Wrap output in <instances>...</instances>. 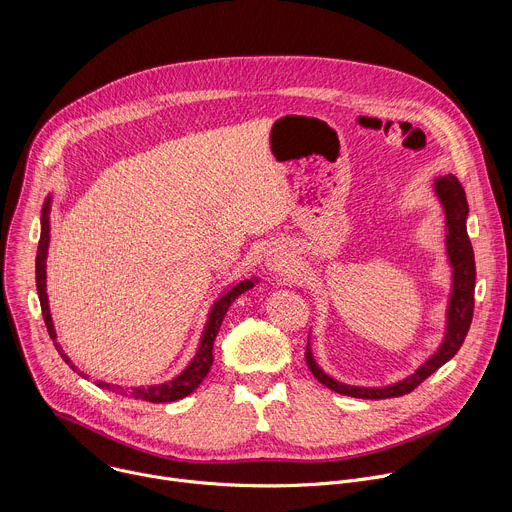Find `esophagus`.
Listing matches in <instances>:
<instances>
[{
	"label": "esophagus",
	"instance_id": "1",
	"mask_svg": "<svg viewBox=\"0 0 512 512\" xmlns=\"http://www.w3.org/2000/svg\"><path fill=\"white\" fill-rule=\"evenodd\" d=\"M267 265L271 267V269H277L279 267V261H277V255H271V257H267Z\"/></svg>",
	"mask_w": 512,
	"mask_h": 512
}]
</instances>
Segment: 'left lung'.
I'll list each match as a JSON object with an SVG mask.
<instances>
[{
	"label": "left lung",
	"mask_w": 512,
	"mask_h": 512,
	"mask_svg": "<svg viewBox=\"0 0 512 512\" xmlns=\"http://www.w3.org/2000/svg\"><path fill=\"white\" fill-rule=\"evenodd\" d=\"M433 192L437 200L442 202L444 214H446V251L448 261L452 267V294L448 300L446 310V332L442 344L437 350L421 364V367L387 387H356L346 385L336 379H332L328 373H324L314 358L310 340L306 348V362L312 371V375L328 389L340 395L358 397V399H391L401 397L405 393H411L419 383H423L429 375H433L437 369L446 364L464 344V338L472 324L474 314V285H476V263H474V251L472 243L468 239L466 231V218H468V202L466 192L458 178L454 174H446L433 180Z\"/></svg>",
	"instance_id": "left-lung-1"
}]
</instances>
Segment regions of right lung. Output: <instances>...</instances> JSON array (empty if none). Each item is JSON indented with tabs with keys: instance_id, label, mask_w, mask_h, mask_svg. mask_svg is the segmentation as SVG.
Here are the masks:
<instances>
[{
	"instance_id": "right-lung-1",
	"label": "right lung",
	"mask_w": 512,
	"mask_h": 512,
	"mask_svg": "<svg viewBox=\"0 0 512 512\" xmlns=\"http://www.w3.org/2000/svg\"><path fill=\"white\" fill-rule=\"evenodd\" d=\"M50 204H52V196L46 198L44 208H42V218H40L42 229H40V243H38V253H36V287H38V298H40V306H42V316H44L48 334L54 340V346H56L58 354L62 356V360L68 364L72 371L79 373L85 379H89L85 373H81L75 367V364H72V360L64 354V350L56 342V330H54L52 316H50L48 294H46V257H48V243H50V218H48ZM257 281H259L257 277L243 279V281L233 283L231 287H227L223 294L218 296V300L212 304V308L208 312V320H206L204 332L200 336V344H198V350H196L194 358L190 360L188 367L178 377H174L172 381H166L162 385H150V387H119V385H111V383H105V381H97V387L113 391L115 395H125V397H133V399H139V401H150V403H170V401H178V399L190 395L204 381V377L208 375V371L212 367V358H214L212 356V344H214V338L218 334V328H221V324H223V318H225L227 310L231 308V304L241 294H245V291L251 289Z\"/></svg>"
}]
</instances>
